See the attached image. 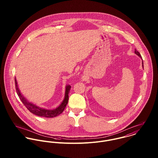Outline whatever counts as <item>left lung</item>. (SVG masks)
I'll use <instances>...</instances> for the list:
<instances>
[{"mask_svg": "<svg viewBox=\"0 0 158 158\" xmlns=\"http://www.w3.org/2000/svg\"><path fill=\"white\" fill-rule=\"evenodd\" d=\"M135 54L137 55H138L140 58H142V56H141V55H140V54L139 53V52H137L136 50L135 49ZM142 67H143V61H142Z\"/></svg>", "mask_w": 158, "mask_h": 158, "instance_id": "obj_1", "label": "left lung"}]
</instances>
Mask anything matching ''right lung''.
Wrapping results in <instances>:
<instances>
[{
	"instance_id": "add662e5",
	"label": "right lung",
	"mask_w": 158,
	"mask_h": 158,
	"mask_svg": "<svg viewBox=\"0 0 158 158\" xmlns=\"http://www.w3.org/2000/svg\"><path fill=\"white\" fill-rule=\"evenodd\" d=\"M15 86H16L17 94L20 100L22 101L25 106L30 111V112L36 115H38L40 117H47V118L55 117L63 112L66 105H68V100H69V93L70 92V88H71L70 85H66L64 100L62 102V103L59 106H58L54 110H47L36 105L35 104L29 102L25 97H24V96L22 94V93L21 92V91L18 88V82L16 81V78H15Z\"/></svg>"
}]
</instances>
